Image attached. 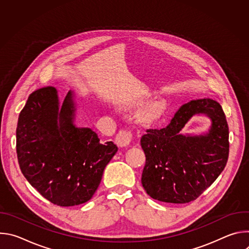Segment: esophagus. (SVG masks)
I'll list each match as a JSON object with an SVG mask.
<instances>
[{
    "label": "esophagus",
    "mask_w": 249,
    "mask_h": 249,
    "mask_svg": "<svg viewBox=\"0 0 249 249\" xmlns=\"http://www.w3.org/2000/svg\"><path fill=\"white\" fill-rule=\"evenodd\" d=\"M132 139H133V135L130 131L122 130L117 134V136L115 138V143L118 147L125 148L131 144Z\"/></svg>",
    "instance_id": "obj_1"
}]
</instances>
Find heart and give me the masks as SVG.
<instances>
[{"instance_id": "b5f03b06", "label": "heart", "mask_w": 249, "mask_h": 249, "mask_svg": "<svg viewBox=\"0 0 249 249\" xmlns=\"http://www.w3.org/2000/svg\"><path fill=\"white\" fill-rule=\"evenodd\" d=\"M147 100H148L147 96H142V97L135 99L133 101V104L134 105H142V104H144ZM164 109H165L164 103L162 101L157 100V101L150 103L147 107L143 111H142L141 116L146 121H153V120H156L159 117H160L161 114L163 113Z\"/></svg>"}]
</instances>
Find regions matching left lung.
Returning <instances> with one entry per match:
<instances>
[{
  "label": "left lung",
  "instance_id": "obj_1",
  "mask_svg": "<svg viewBox=\"0 0 249 249\" xmlns=\"http://www.w3.org/2000/svg\"><path fill=\"white\" fill-rule=\"evenodd\" d=\"M211 119L207 132L181 134L194 115ZM146 155L142 185L160 202L184 204L197 199L224 170L229 158V126L222 106L210 98L183 104L162 129H148L141 138Z\"/></svg>",
  "mask_w": 249,
  "mask_h": 249
}]
</instances>
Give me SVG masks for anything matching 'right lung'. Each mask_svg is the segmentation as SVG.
<instances>
[{
  "label": "right lung",
  "mask_w": 249,
  "mask_h": 249,
  "mask_svg": "<svg viewBox=\"0 0 249 249\" xmlns=\"http://www.w3.org/2000/svg\"><path fill=\"white\" fill-rule=\"evenodd\" d=\"M74 97L70 90L60 103L53 87L33 91L17 127L22 174L45 199L61 207L90 200L118 151L112 142L101 144L90 128L76 126Z\"/></svg>",
  "instance_id": "add662e5"
}]
</instances>
